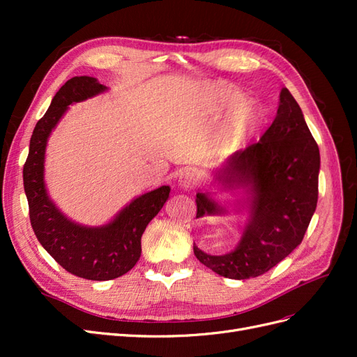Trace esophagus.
Returning <instances> with one entry per match:
<instances>
[{"label": "esophagus", "instance_id": "esophagus-1", "mask_svg": "<svg viewBox=\"0 0 357 357\" xmlns=\"http://www.w3.org/2000/svg\"><path fill=\"white\" fill-rule=\"evenodd\" d=\"M197 174L193 171H183L178 177V186L183 189H189L193 185H197Z\"/></svg>", "mask_w": 357, "mask_h": 357}]
</instances>
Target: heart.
<instances>
[{"instance_id": "b5f03b06", "label": "heart", "mask_w": 357, "mask_h": 357, "mask_svg": "<svg viewBox=\"0 0 357 357\" xmlns=\"http://www.w3.org/2000/svg\"><path fill=\"white\" fill-rule=\"evenodd\" d=\"M243 101L241 93L232 89H223L220 92V104L226 109H231ZM259 125V112L252 104H241L232 112L225 131L226 142L241 139L250 135Z\"/></svg>"}]
</instances>
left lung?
<instances>
[{
  "label": "left lung",
  "instance_id": "obj_1",
  "mask_svg": "<svg viewBox=\"0 0 357 357\" xmlns=\"http://www.w3.org/2000/svg\"><path fill=\"white\" fill-rule=\"evenodd\" d=\"M319 146L301 107L283 88L274 122L259 143L235 152L214 169L213 181L240 198L219 201L197 193V219L247 211L234 250L208 255L193 244L197 259L215 274L234 280L262 275L301 244L317 207Z\"/></svg>",
  "mask_w": 357,
  "mask_h": 357
}]
</instances>
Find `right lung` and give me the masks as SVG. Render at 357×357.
Here are the masks:
<instances>
[{
	"instance_id": "obj_1",
	"label": "right lung",
	"mask_w": 357,
	"mask_h": 357,
	"mask_svg": "<svg viewBox=\"0 0 357 357\" xmlns=\"http://www.w3.org/2000/svg\"><path fill=\"white\" fill-rule=\"evenodd\" d=\"M107 91L95 77L70 79L53 96L46 114L37 122L24 165V188L29 219L40 244L68 273L95 282L126 274L142 256V236L147 225L169 198V186L143 193L105 225L86 226L67 218L49 197L45 160L49 137L71 104Z\"/></svg>"
}]
</instances>
